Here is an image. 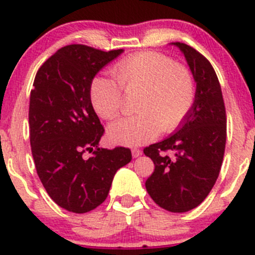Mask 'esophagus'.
Masks as SVG:
<instances>
[{"label":"esophagus","mask_w":255,"mask_h":255,"mask_svg":"<svg viewBox=\"0 0 255 255\" xmlns=\"http://www.w3.org/2000/svg\"><path fill=\"white\" fill-rule=\"evenodd\" d=\"M131 152H132V157H139L140 155H141V150L136 149V147H134V149L131 150Z\"/></svg>","instance_id":"34e87169"}]
</instances>
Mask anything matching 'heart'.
Here are the masks:
<instances>
[{
  "label": "heart",
  "mask_w": 255,
  "mask_h": 255,
  "mask_svg": "<svg viewBox=\"0 0 255 255\" xmlns=\"http://www.w3.org/2000/svg\"><path fill=\"white\" fill-rule=\"evenodd\" d=\"M114 80L98 76L90 84V103L104 120L118 118L124 94L139 91L135 109L139 113L109 126V137L116 144L142 145L160 130L171 132L183 124L195 103V81L190 70L155 51L134 53L111 67Z\"/></svg>",
  "instance_id": "b5f03b06"
}]
</instances>
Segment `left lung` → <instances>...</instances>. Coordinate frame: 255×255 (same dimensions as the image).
<instances>
[{
	"label": "left lung",
	"mask_w": 255,
	"mask_h": 255,
	"mask_svg": "<svg viewBox=\"0 0 255 255\" xmlns=\"http://www.w3.org/2000/svg\"><path fill=\"white\" fill-rule=\"evenodd\" d=\"M174 45L184 53L196 82L195 103L175 134L144 149L155 165L145 186L160 208L185 213L204 202L219 176L227 114L212 64L195 48L181 42Z\"/></svg>",
	"instance_id": "1"
}]
</instances>
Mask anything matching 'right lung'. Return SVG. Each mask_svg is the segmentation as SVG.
<instances>
[{
  "label": "right lung",
  "instance_id": "obj_1",
  "mask_svg": "<svg viewBox=\"0 0 255 255\" xmlns=\"http://www.w3.org/2000/svg\"><path fill=\"white\" fill-rule=\"evenodd\" d=\"M121 52L65 46L43 62L31 90L28 124L36 171L53 202L76 214L103 204L116 171L131 161L128 147H99L105 130L89 95L95 75Z\"/></svg>",
  "mask_w": 255,
  "mask_h": 255
}]
</instances>
